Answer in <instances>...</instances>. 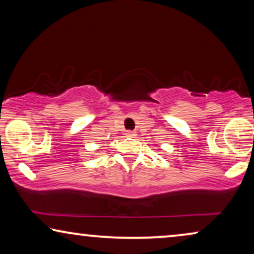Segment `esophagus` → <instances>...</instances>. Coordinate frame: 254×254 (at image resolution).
<instances>
[{"instance_id": "1", "label": "esophagus", "mask_w": 254, "mask_h": 254, "mask_svg": "<svg viewBox=\"0 0 254 254\" xmlns=\"http://www.w3.org/2000/svg\"><path fill=\"white\" fill-rule=\"evenodd\" d=\"M126 135H127V136H130L131 137V136H135V135H136V134H135L134 131H131V130H127L126 131Z\"/></svg>"}]
</instances>
